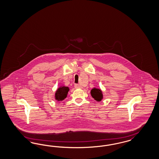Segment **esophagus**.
Listing matches in <instances>:
<instances>
[{
	"label": "esophagus",
	"mask_w": 159,
	"mask_h": 159,
	"mask_svg": "<svg viewBox=\"0 0 159 159\" xmlns=\"http://www.w3.org/2000/svg\"><path fill=\"white\" fill-rule=\"evenodd\" d=\"M74 87L75 88H82V87L80 85H79V84H75V85H74Z\"/></svg>",
	"instance_id": "1"
}]
</instances>
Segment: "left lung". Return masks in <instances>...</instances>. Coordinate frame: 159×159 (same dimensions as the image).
Returning a JSON list of instances; mask_svg holds the SVG:
<instances>
[{
	"label": "left lung",
	"instance_id": "left-lung-1",
	"mask_svg": "<svg viewBox=\"0 0 159 159\" xmlns=\"http://www.w3.org/2000/svg\"><path fill=\"white\" fill-rule=\"evenodd\" d=\"M91 94L92 97L98 102L101 101L103 99L102 92L101 89L97 88H93L91 91Z\"/></svg>",
	"mask_w": 159,
	"mask_h": 159
}]
</instances>
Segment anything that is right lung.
Instances as JSON below:
<instances>
[{
    "label": "right lung",
    "mask_w": 159,
    "mask_h": 159,
    "mask_svg": "<svg viewBox=\"0 0 159 159\" xmlns=\"http://www.w3.org/2000/svg\"><path fill=\"white\" fill-rule=\"evenodd\" d=\"M70 89L68 87L61 86L57 89L55 93V99L58 101L64 100L67 97L68 92Z\"/></svg>",
    "instance_id": "obj_1"
}]
</instances>
